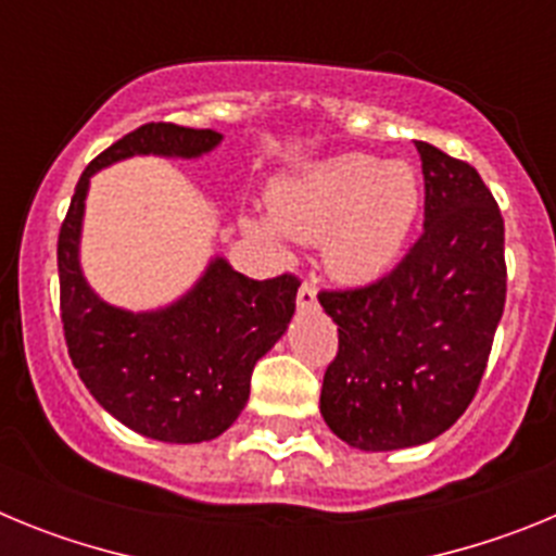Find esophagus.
<instances>
[{"mask_svg":"<svg viewBox=\"0 0 556 556\" xmlns=\"http://www.w3.org/2000/svg\"><path fill=\"white\" fill-rule=\"evenodd\" d=\"M317 303V287L312 281H303L301 289H298V306L312 308Z\"/></svg>","mask_w":556,"mask_h":556,"instance_id":"1","label":"esophagus"}]
</instances>
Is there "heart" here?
<instances>
[{"mask_svg": "<svg viewBox=\"0 0 556 556\" xmlns=\"http://www.w3.org/2000/svg\"><path fill=\"white\" fill-rule=\"evenodd\" d=\"M420 214V184L409 164L348 152L308 166L273 189V219L301 242L326 239V264L351 283L390 273Z\"/></svg>", "mask_w": 556, "mask_h": 556, "instance_id": "obj_1", "label": "heart"}]
</instances>
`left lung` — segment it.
<instances>
[{
  "instance_id": "8db88e82",
  "label": "left lung",
  "mask_w": 556,
  "mask_h": 556,
  "mask_svg": "<svg viewBox=\"0 0 556 556\" xmlns=\"http://www.w3.org/2000/svg\"><path fill=\"white\" fill-rule=\"evenodd\" d=\"M424 233L378 281L323 289L339 331L320 412L362 451L434 440L468 409L507 301L504 217L468 161L417 141Z\"/></svg>"
}]
</instances>
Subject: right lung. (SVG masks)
<instances>
[{
    "label": "right lung",
    "instance_id": "1",
    "mask_svg": "<svg viewBox=\"0 0 556 556\" xmlns=\"http://www.w3.org/2000/svg\"><path fill=\"white\" fill-rule=\"evenodd\" d=\"M217 130L147 122L83 169L58 233L61 323L72 365L102 409L164 443H203L233 426L250 395L255 362L287 331L301 278L253 281L217 258L175 306L130 314L102 303L77 264L88 180L127 155L194 159L219 144Z\"/></svg>",
    "mask_w": 556,
    "mask_h": 556
}]
</instances>
